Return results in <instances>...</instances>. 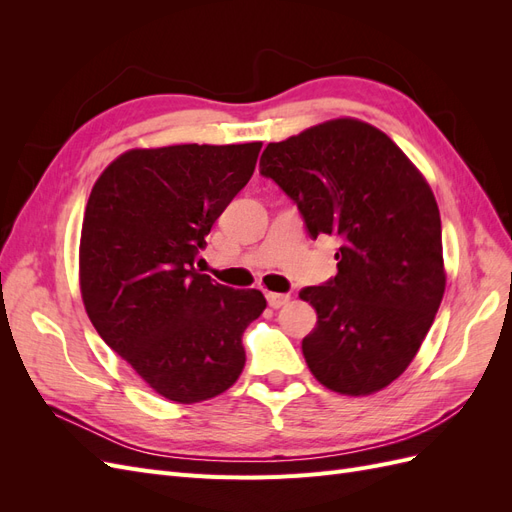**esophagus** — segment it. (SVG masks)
<instances>
[{
    "label": "esophagus",
    "instance_id": "1",
    "mask_svg": "<svg viewBox=\"0 0 512 512\" xmlns=\"http://www.w3.org/2000/svg\"><path fill=\"white\" fill-rule=\"evenodd\" d=\"M267 301L273 309H280L290 301V294H280V292H269L267 294Z\"/></svg>",
    "mask_w": 512,
    "mask_h": 512
}]
</instances>
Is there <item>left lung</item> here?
I'll list each match as a JSON object with an SVG mask.
<instances>
[{"mask_svg":"<svg viewBox=\"0 0 512 512\" xmlns=\"http://www.w3.org/2000/svg\"><path fill=\"white\" fill-rule=\"evenodd\" d=\"M260 175L297 205L309 237L342 243L337 275L299 292L318 314L301 344L309 371L342 395L384 389L412 363L446 286L427 181L389 136L359 119L269 143Z\"/></svg>","mask_w":512,"mask_h":512,"instance_id":"1","label":"left lung"}]
</instances>
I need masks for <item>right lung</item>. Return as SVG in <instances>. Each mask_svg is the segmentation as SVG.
<instances>
[{
	"mask_svg": "<svg viewBox=\"0 0 512 512\" xmlns=\"http://www.w3.org/2000/svg\"><path fill=\"white\" fill-rule=\"evenodd\" d=\"M262 143L132 149L89 194L81 294L104 342L177 404L224 393L245 365L241 335L267 299L198 273L194 262L250 181Z\"/></svg>",
	"mask_w": 512,
	"mask_h": 512,
	"instance_id": "1",
	"label": "right lung"
}]
</instances>
